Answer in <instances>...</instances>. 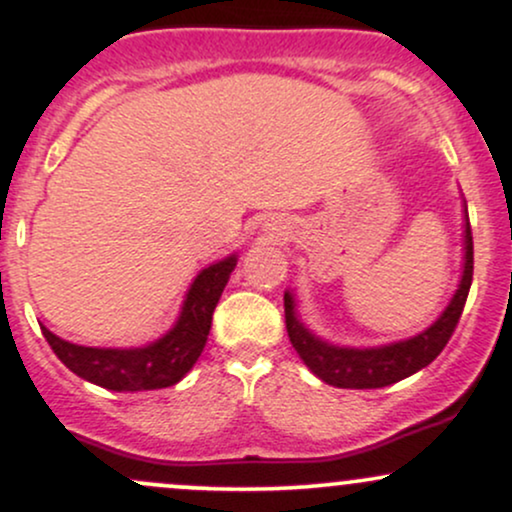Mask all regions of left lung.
Wrapping results in <instances>:
<instances>
[{
	"mask_svg": "<svg viewBox=\"0 0 512 512\" xmlns=\"http://www.w3.org/2000/svg\"><path fill=\"white\" fill-rule=\"evenodd\" d=\"M464 272L460 289H457L452 303L445 308V313L438 317L436 325L428 327L419 337L409 342H399L380 349H339V346L325 344L315 339L293 313L291 293H284V313H286V330H289L291 344L301 354L317 378L325 380L334 387H351V390H375V387H387L397 380L409 378L416 370L426 368L436 358L445 344L450 342L457 322H460L464 303H467L469 286H472L474 274V243H472V226L464 228Z\"/></svg>",
	"mask_w": 512,
	"mask_h": 512,
	"instance_id": "obj_1",
	"label": "left lung"
}]
</instances>
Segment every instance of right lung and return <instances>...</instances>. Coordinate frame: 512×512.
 I'll return each instance as SVG.
<instances>
[{
    "mask_svg": "<svg viewBox=\"0 0 512 512\" xmlns=\"http://www.w3.org/2000/svg\"><path fill=\"white\" fill-rule=\"evenodd\" d=\"M236 255L211 264L197 276L187 293L178 325L146 349H91L55 337L40 327L55 356L79 378L115 392L161 390L182 380L202 354L211 330V315L228 284Z\"/></svg>",
    "mask_w": 512,
    "mask_h": 512,
    "instance_id": "1",
    "label": "right lung"
}]
</instances>
